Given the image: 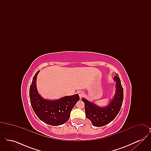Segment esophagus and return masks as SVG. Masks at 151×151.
<instances>
[{
	"label": "esophagus",
	"mask_w": 151,
	"mask_h": 151,
	"mask_svg": "<svg viewBox=\"0 0 151 151\" xmlns=\"http://www.w3.org/2000/svg\"><path fill=\"white\" fill-rule=\"evenodd\" d=\"M78 94H79L80 97H83V96H84V93L83 91H78Z\"/></svg>",
	"instance_id": "obj_1"
}]
</instances>
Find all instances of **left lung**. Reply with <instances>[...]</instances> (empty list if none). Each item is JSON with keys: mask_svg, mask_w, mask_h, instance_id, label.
I'll use <instances>...</instances> for the list:
<instances>
[{"mask_svg": "<svg viewBox=\"0 0 151 151\" xmlns=\"http://www.w3.org/2000/svg\"><path fill=\"white\" fill-rule=\"evenodd\" d=\"M115 81V92L113 98L106 106L102 107L85 98L81 100L84 103L86 117L94 126H105L114 119L122 107L123 100V88L118 74L114 77Z\"/></svg>", "mask_w": 151, "mask_h": 151, "instance_id": "left-lung-1", "label": "left lung"}]
</instances>
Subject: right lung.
Segmentation results:
<instances>
[{
    "label": "right lung",
    "mask_w": 151,
    "mask_h": 151,
    "mask_svg": "<svg viewBox=\"0 0 151 151\" xmlns=\"http://www.w3.org/2000/svg\"><path fill=\"white\" fill-rule=\"evenodd\" d=\"M40 71L34 76L29 89V97L36 115L44 123L51 126L62 125L67 122L75 104L79 100V94L65 96L57 100H50L39 94L36 80Z\"/></svg>",
    "instance_id": "add662e5"
}]
</instances>
